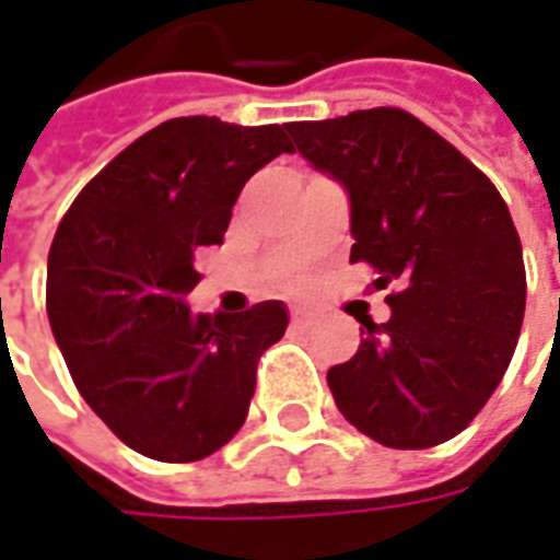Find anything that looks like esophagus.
Returning a JSON list of instances; mask_svg holds the SVG:
<instances>
[{"mask_svg": "<svg viewBox=\"0 0 560 560\" xmlns=\"http://www.w3.org/2000/svg\"><path fill=\"white\" fill-rule=\"evenodd\" d=\"M317 324L315 312H308V308H293L291 312V327L293 329H312Z\"/></svg>", "mask_w": 560, "mask_h": 560, "instance_id": "esophagus-1", "label": "esophagus"}]
</instances>
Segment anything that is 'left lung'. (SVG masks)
Wrapping results in <instances>:
<instances>
[{"instance_id":"obj_1","label":"left lung","mask_w":560,"mask_h":560,"mask_svg":"<svg viewBox=\"0 0 560 560\" xmlns=\"http://www.w3.org/2000/svg\"><path fill=\"white\" fill-rule=\"evenodd\" d=\"M296 152L348 191L351 260L377 269L389 320L327 384L345 420L393 450L444 444L501 384L525 317V264L486 173L399 107L291 122Z\"/></svg>"}]
</instances>
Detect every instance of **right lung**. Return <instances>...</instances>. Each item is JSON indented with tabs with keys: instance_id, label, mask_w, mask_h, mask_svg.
<instances>
[{
	"instance_id": "1",
	"label": "right lung",
	"mask_w": 560,
	"mask_h": 560,
	"mask_svg": "<svg viewBox=\"0 0 560 560\" xmlns=\"http://www.w3.org/2000/svg\"><path fill=\"white\" fill-rule=\"evenodd\" d=\"M293 152L284 126L179 116L122 149L47 257V317L80 396L143 456L197 462L240 432L257 357L288 327L279 300L195 315V252L219 245L243 185Z\"/></svg>"
}]
</instances>
